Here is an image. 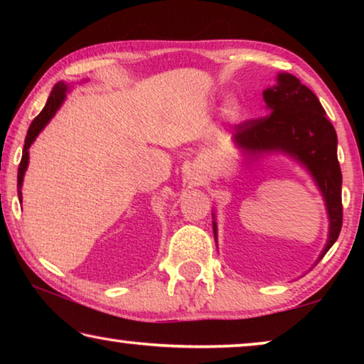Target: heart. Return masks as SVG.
Here are the masks:
<instances>
[{"label": "heart", "instance_id": "b5f03b06", "mask_svg": "<svg viewBox=\"0 0 364 364\" xmlns=\"http://www.w3.org/2000/svg\"><path fill=\"white\" fill-rule=\"evenodd\" d=\"M223 116H225L227 121H230V122L240 121L243 116V109L240 106V102H237V101L227 102V106L223 107Z\"/></svg>", "mask_w": 364, "mask_h": 364}]
</instances>
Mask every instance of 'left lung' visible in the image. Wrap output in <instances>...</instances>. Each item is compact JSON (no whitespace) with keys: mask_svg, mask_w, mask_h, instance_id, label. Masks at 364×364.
<instances>
[{"mask_svg":"<svg viewBox=\"0 0 364 364\" xmlns=\"http://www.w3.org/2000/svg\"><path fill=\"white\" fill-rule=\"evenodd\" d=\"M263 101L268 116L238 124L233 129L232 142L250 161L267 154H283L310 173L325 202L330 222L328 240L318 263L336 242L343 223V178L336 154V131L318 97L290 73L277 74V84L263 91ZM212 218L217 243L213 213Z\"/></svg>","mask_w":364,"mask_h":364,"instance_id":"left-lung-1","label":"left lung"}]
</instances>
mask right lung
<instances>
[{"instance_id":"add662e5","label":"right lung","mask_w":364,"mask_h":364,"mask_svg":"<svg viewBox=\"0 0 364 364\" xmlns=\"http://www.w3.org/2000/svg\"><path fill=\"white\" fill-rule=\"evenodd\" d=\"M71 87H73L71 84L59 81L56 86L53 87L51 96L48 97L46 106H44L43 111L38 114V117H34V121L31 122V126H29V129H28L26 139H24L23 157H21V162H19V168H18V197H19V202H23L21 187H23V181H24V173H26L28 164H29V147H31V144L36 141L39 132H41L43 129L48 126V122L54 117V114L58 112V109L63 106L64 99H66V92L71 91Z\"/></svg>"}]
</instances>
